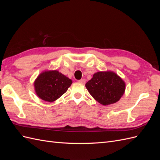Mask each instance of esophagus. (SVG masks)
Returning <instances> with one entry per match:
<instances>
[{"label": "esophagus", "instance_id": "34e87169", "mask_svg": "<svg viewBox=\"0 0 160 160\" xmlns=\"http://www.w3.org/2000/svg\"><path fill=\"white\" fill-rule=\"evenodd\" d=\"M85 79H81V80H79V83H83V84H85Z\"/></svg>", "mask_w": 160, "mask_h": 160}]
</instances>
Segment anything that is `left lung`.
Listing matches in <instances>:
<instances>
[{
    "label": "left lung",
    "mask_w": 160,
    "mask_h": 160,
    "mask_svg": "<svg viewBox=\"0 0 160 160\" xmlns=\"http://www.w3.org/2000/svg\"><path fill=\"white\" fill-rule=\"evenodd\" d=\"M91 95L103 105L115 103L125 93V83L115 72L99 71L85 84Z\"/></svg>",
    "instance_id": "left-lung-1"
}]
</instances>
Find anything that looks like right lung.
<instances>
[{
    "mask_svg": "<svg viewBox=\"0 0 160 160\" xmlns=\"http://www.w3.org/2000/svg\"><path fill=\"white\" fill-rule=\"evenodd\" d=\"M72 83L71 79L59 71L45 70L34 81V88L41 99L53 102L65 93Z\"/></svg>",
    "mask_w": 160,
    "mask_h": 160,
    "instance_id": "obj_1",
    "label": "right lung"
}]
</instances>
